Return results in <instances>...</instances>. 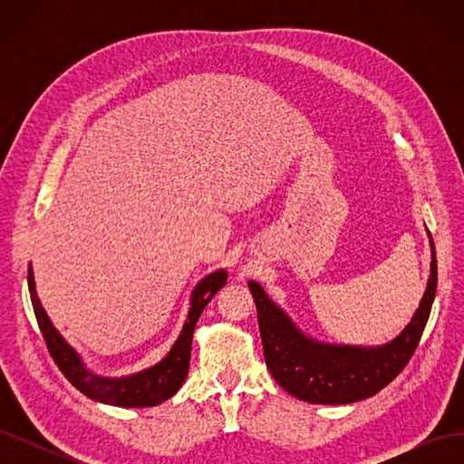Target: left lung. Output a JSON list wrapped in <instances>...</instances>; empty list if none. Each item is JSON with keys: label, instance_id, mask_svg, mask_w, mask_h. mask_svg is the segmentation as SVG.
<instances>
[{"label": "left lung", "instance_id": "left-lung-1", "mask_svg": "<svg viewBox=\"0 0 464 464\" xmlns=\"http://www.w3.org/2000/svg\"><path fill=\"white\" fill-rule=\"evenodd\" d=\"M430 247L431 265L424 298L397 339L382 346L319 343L304 334L265 290L249 280L257 307L263 354L275 382L292 397L312 404L358 402L387 387L412 358L431 312L438 288V261L431 236Z\"/></svg>", "mask_w": 464, "mask_h": 464}]
</instances>
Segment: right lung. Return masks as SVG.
<instances>
[{
    "label": "right lung",
    "mask_w": 464,
    "mask_h": 464,
    "mask_svg": "<svg viewBox=\"0 0 464 464\" xmlns=\"http://www.w3.org/2000/svg\"><path fill=\"white\" fill-rule=\"evenodd\" d=\"M227 278H228L227 271L220 269L201 278V283H198V286L193 288L184 329H181L178 341L170 348V353H168L159 363H154V366L143 372H137L125 377H102V375L92 373L85 363H82L81 356L65 343V339L58 333V329L52 325L46 310L42 307L38 300L33 266L29 265L31 302L34 307L38 327L42 331V336H44L48 353L52 354L53 362L58 363V368L67 377V382L75 389H79L82 395H87L89 399L104 402V404L123 406V409L157 406L166 399L176 395L178 389L184 385L188 370H189L191 341H193L195 325H198V319L203 314L205 305L210 302V298H213L224 285H227Z\"/></svg>",
    "instance_id": "obj_1"
}]
</instances>
